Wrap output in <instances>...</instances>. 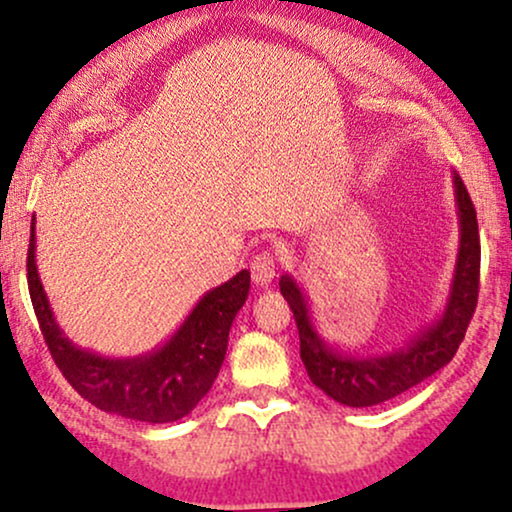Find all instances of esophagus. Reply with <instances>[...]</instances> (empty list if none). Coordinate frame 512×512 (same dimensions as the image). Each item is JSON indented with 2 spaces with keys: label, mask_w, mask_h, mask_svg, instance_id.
Wrapping results in <instances>:
<instances>
[{
  "label": "esophagus",
  "mask_w": 512,
  "mask_h": 512,
  "mask_svg": "<svg viewBox=\"0 0 512 512\" xmlns=\"http://www.w3.org/2000/svg\"><path fill=\"white\" fill-rule=\"evenodd\" d=\"M250 272H252V281H255L257 286L272 284V279L276 274V260H274L272 252H260V255L252 260Z\"/></svg>",
  "instance_id": "34e87169"
}]
</instances>
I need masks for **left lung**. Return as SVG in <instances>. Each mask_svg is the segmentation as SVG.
I'll use <instances>...</instances> for the list:
<instances>
[{
    "label": "left lung",
    "mask_w": 512,
    "mask_h": 512,
    "mask_svg": "<svg viewBox=\"0 0 512 512\" xmlns=\"http://www.w3.org/2000/svg\"><path fill=\"white\" fill-rule=\"evenodd\" d=\"M455 187L457 219H460V248H457L455 272L448 301L436 320L421 327L402 346L387 351H342L327 344L317 332L308 298L291 274L279 279L281 296L286 298L296 317L298 337H301V358L310 380L334 402L346 407H373L387 399L402 395L409 387L431 378L436 370L448 366L457 346L462 344L479 296V226L477 211L469 199L467 187L460 175L452 170Z\"/></svg>",
    "instance_id": "left-lung-1"
}]
</instances>
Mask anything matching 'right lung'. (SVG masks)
<instances>
[{
  "label": "right lung",
  "instance_id": "1",
  "mask_svg": "<svg viewBox=\"0 0 512 512\" xmlns=\"http://www.w3.org/2000/svg\"><path fill=\"white\" fill-rule=\"evenodd\" d=\"M28 291L40 332L67 383L93 407L146 424H170L202 402L226 358L228 332L250 293L243 269L199 298L161 346L139 356H101L76 346L52 313L35 264V216L28 243Z\"/></svg>",
  "mask_w": 512,
  "mask_h": 512
}]
</instances>
